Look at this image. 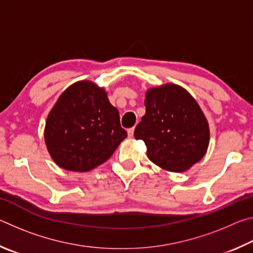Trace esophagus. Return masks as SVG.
Returning <instances> with one entry per match:
<instances>
[{"label": "esophagus", "instance_id": "1", "mask_svg": "<svg viewBox=\"0 0 253 253\" xmlns=\"http://www.w3.org/2000/svg\"><path fill=\"white\" fill-rule=\"evenodd\" d=\"M127 134H128V137L131 138V137L134 136V128H129V129L127 130Z\"/></svg>", "mask_w": 253, "mask_h": 253}]
</instances>
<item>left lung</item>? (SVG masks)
Segmentation results:
<instances>
[{"label":"left lung","instance_id":"1","mask_svg":"<svg viewBox=\"0 0 253 253\" xmlns=\"http://www.w3.org/2000/svg\"><path fill=\"white\" fill-rule=\"evenodd\" d=\"M145 107L134 136L146 145L154 164L184 172L202 160L210 143L209 123L190 92L175 84L149 88Z\"/></svg>","mask_w":253,"mask_h":253}]
</instances>
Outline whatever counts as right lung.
I'll return each mask as SVG.
<instances>
[{"label": "right lung", "mask_w": 253, "mask_h": 253, "mask_svg": "<svg viewBox=\"0 0 253 253\" xmlns=\"http://www.w3.org/2000/svg\"><path fill=\"white\" fill-rule=\"evenodd\" d=\"M126 137L119 111L105 89L88 80L77 81L60 95L44 127L51 158L72 172H88L101 165Z\"/></svg>", "instance_id": "1"}]
</instances>
